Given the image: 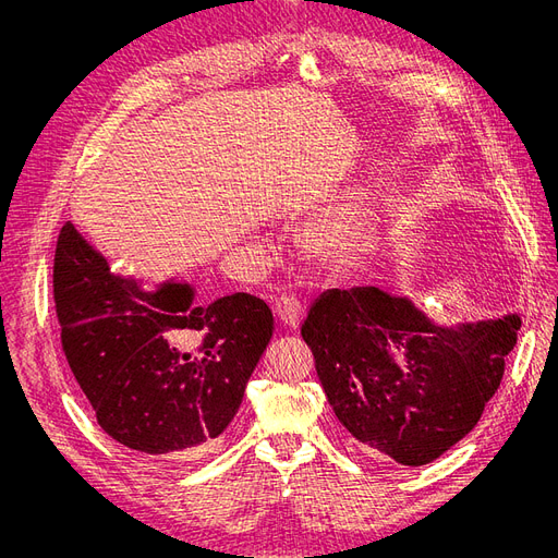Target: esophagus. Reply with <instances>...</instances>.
<instances>
[{"label":"esophagus","mask_w":558,"mask_h":558,"mask_svg":"<svg viewBox=\"0 0 558 558\" xmlns=\"http://www.w3.org/2000/svg\"><path fill=\"white\" fill-rule=\"evenodd\" d=\"M274 312H276V318L280 320L284 328L299 330L303 307H301V303L294 296H280L276 301V305H274Z\"/></svg>","instance_id":"esophagus-1"}]
</instances>
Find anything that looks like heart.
I'll return each mask as SVG.
<instances>
[{
	"label": "heart",
	"instance_id": "obj_1",
	"mask_svg": "<svg viewBox=\"0 0 558 558\" xmlns=\"http://www.w3.org/2000/svg\"><path fill=\"white\" fill-rule=\"evenodd\" d=\"M355 215L353 213H332L314 219L305 234V251L318 262H337L348 253L355 240Z\"/></svg>",
	"mask_w": 558,
	"mask_h": 558
}]
</instances>
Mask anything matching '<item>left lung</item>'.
<instances>
[{"label":"left lung","mask_w":558,"mask_h":558,"mask_svg":"<svg viewBox=\"0 0 558 558\" xmlns=\"http://www.w3.org/2000/svg\"><path fill=\"white\" fill-rule=\"evenodd\" d=\"M520 316L441 326L379 287L328 289L301 335L337 421L373 459L425 465L471 432L500 387Z\"/></svg>","instance_id":"obj_1"}]
</instances>
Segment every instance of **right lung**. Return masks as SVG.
Returning a JSON list of instances; mask_svg holds the SVG:
<instances>
[{
  "mask_svg": "<svg viewBox=\"0 0 558 558\" xmlns=\"http://www.w3.org/2000/svg\"><path fill=\"white\" fill-rule=\"evenodd\" d=\"M53 301L68 364L99 427L144 457L210 452L274 335L251 294L196 305L190 282L120 274L74 223L58 234Z\"/></svg>",
  "mask_w": 558,
  "mask_h": 558,
  "instance_id": "add662e5",
  "label": "right lung"
}]
</instances>
